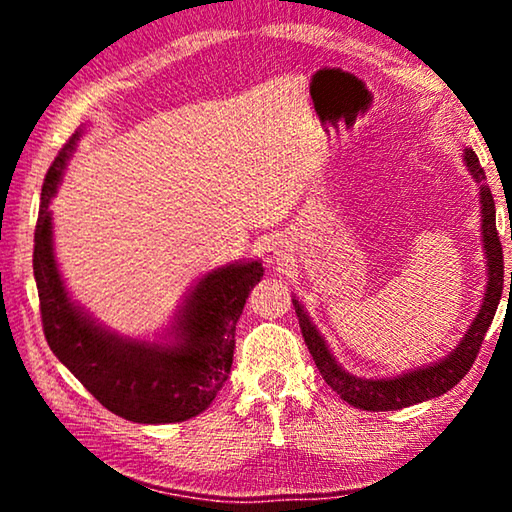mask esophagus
Returning a JSON list of instances; mask_svg holds the SVG:
<instances>
[{"instance_id":"34e87169","label":"esophagus","mask_w":512,"mask_h":512,"mask_svg":"<svg viewBox=\"0 0 512 512\" xmlns=\"http://www.w3.org/2000/svg\"><path fill=\"white\" fill-rule=\"evenodd\" d=\"M280 255H282V250L277 248V246H268V248H266V259H268V262H271V264L280 262Z\"/></svg>"}]
</instances>
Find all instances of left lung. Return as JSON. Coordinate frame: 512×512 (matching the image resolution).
Instances as JSON below:
<instances>
[{
  "label": "left lung",
  "instance_id": "8db88e82",
  "mask_svg": "<svg viewBox=\"0 0 512 512\" xmlns=\"http://www.w3.org/2000/svg\"><path fill=\"white\" fill-rule=\"evenodd\" d=\"M465 164L470 169L472 178L479 183V196H481V214H483V250L488 257V287H485L483 305L476 314L474 323L467 329L463 341L458 343V348L447 354L443 361L433 363V366L404 372L400 377H388V379H361L354 377L350 372H345L339 363L334 361L329 354L323 336L318 334V329L311 325L305 309L300 307V302L293 298V307H296V316L300 320L302 336L311 352V357L316 361V368L320 375L327 381V386H332L336 395H341L352 406L363 411H397L406 409V406L418 404L431 397H438L461 381L467 370L472 368L476 361V354L481 350L483 336L488 332L492 318L497 314L501 291H504V250H501L497 221H495V201H492L490 187L485 185V171L481 169V162L476 158L472 149H465ZM512 284V273H510Z\"/></svg>",
  "mask_w": 512,
  "mask_h": 512
}]
</instances>
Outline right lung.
Returning a JSON list of instances; mask_svg holds the SVG:
<instances>
[{"instance_id":"add662e5","label":"right lung","mask_w":512,"mask_h":512,"mask_svg":"<svg viewBox=\"0 0 512 512\" xmlns=\"http://www.w3.org/2000/svg\"><path fill=\"white\" fill-rule=\"evenodd\" d=\"M76 131L45 176L33 246V275L51 352L119 418L164 424L196 418L212 404L232 368L235 329L248 293L262 280V262L230 264L207 273L176 320V343L126 341L108 332L69 300L60 280L49 203L63 178Z\"/></svg>"}]
</instances>
